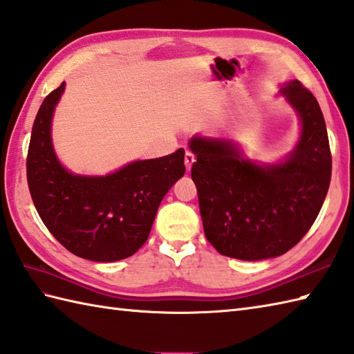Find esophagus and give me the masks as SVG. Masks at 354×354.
Wrapping results in <instances>:
<instances>
[{
  "label": "esophagus",
  "instance_id": "obj_1",
  "mask_svg": "<svg viewBox=\"0 0 354 354\" xmlns=\"http://www.w3.org/2000/svg\"><path fill=\"white\" fill-rule=\"evenodd\" d=\"M194 162H195V156H194V153H191V151H186V153H185V165H186V171H191Z\"/></svg>",
  "mask_w": 354,
  "mask_h": 354
}]
</instances>
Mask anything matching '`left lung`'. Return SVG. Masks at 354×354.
I'll return each instance as SVG.
<instances>
[{"label": "left lung", "mask_w": 354, "mask_h": 354, "mask_svg": "<svg viewBox=\"0 0 354 354\" xmlns=\"http://www.w3.org/2000/svg\"><path fill=\"white\" fill-rule=\"evenodd\" d=\"M281 93L301 118V139L286 162L261 167L227 140H191L204 234L223 256L262 261L285 254L309 232L326 200L332 154L323 112L298 80Z\"/></svg>", "instance_id": "1"}]
</instances>
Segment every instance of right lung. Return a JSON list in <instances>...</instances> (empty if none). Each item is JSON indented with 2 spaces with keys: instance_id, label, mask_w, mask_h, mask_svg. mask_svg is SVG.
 <instances>
[{
  "instance_id": "right-lung-1",
  "label": "right lung",
  "mask_w": 354,
  "mask_h": 354,
  "mask_svg": "<svg viewBox=\"0 0 354 354\" xmlns=\"http://www.w3.org/2000/svg\"><path fill=\"white\" fill-rule=\"evenodd\" d=\"M65 89L45 97L31 130L27 182L46 229L71 253L95 262L135 254L150 234L165 194L185 174V150L133 162L106 177L68 172L53 150L51 116Z\"/></svg>"
}]
</instances>
